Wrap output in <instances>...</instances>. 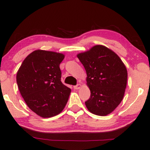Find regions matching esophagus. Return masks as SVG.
<instances>
[{
  "label": "esophagus",
  "instance_id": "34e87169",
  "mask_svg": "<svg viewBox=\"0 0 150 150\" xmlns=\"http://www.w3.org/2000/svg\"><path fill=\"white\" fill-rule=\"evenodd\" d=\"M80 87H81V84H78L77 85H76V86H74V88L76 89V90H78V89L80 88Z\"/></svg>",
  "mask_w": 150,
  "mask_h": 150
}]
</instances>
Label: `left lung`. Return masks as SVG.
Masks as SVG:
<instances>
[{
    "label": "left lung",
    "instance_id": "1",
    "mask_svg": "<svg viewBox=\"0 0 150 150\" xmlns=\"http://www.w3.org/2000/svg\"><path fill=\"white\" fill-rule=\"evenodd\" d=\"M86 70L91 96L85 102L94 115L105 116L118 107L125 94L127 71L114 52L104 45L94 46L77 55Z\"/></svg>",
    "mask_w": 150,
    "mask_h": 150
}]
</instances>
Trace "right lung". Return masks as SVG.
<instances>
[{
	"instance_id": "add662e5",
	"label": "right lung",
	"mask_w": 150,
	"mask_h": 150,
	"mask_svg": "<svg viewBox=\"0 0 150 150\" xmlns=\"http://www.w3.org/2000/svg\"><path fill=\"white\" fill-rule=\"evenodd\" d=\"M64 55L35 50L23 62L17 74L20 93L29 108L43 118L63 110L71 89L61 82L59 64Z\"/></svg>"
}]
</instances>
